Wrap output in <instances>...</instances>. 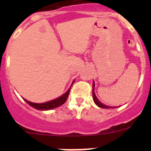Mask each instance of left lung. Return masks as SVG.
Here are the masks:
<instances>
[{
  "mask_svg": "<svg viewBox=\"0 0 151 151\" xmlns=\"http://www.w3.org/2000/svg\"><path fill=\"white\" fill-rule=\"evenodd\" d=\"M94 88H95V83H94V82H93V99L94 102H95V104H96L97 106H99V107H101V108H105V109H109V108L112 109V108H116L117 107V106H106V105H105V104H103L102 103H101V101L98 99V98L96 97V96L95 92H94Z\"/></svg>",
  "mask_w": 151,
  "mask_h": 151,
  "instance_id": "8db88e82",
  "label": "left lung"
}]
</instances>
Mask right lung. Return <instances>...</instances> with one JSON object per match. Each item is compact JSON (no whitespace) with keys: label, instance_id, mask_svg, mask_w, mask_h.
<instances>
[{"label":"right lung","instance_id":"1","mask_svg":"<svg viewBox=\"0 0 151 151\" xmlns=\"http://www.w3.org/2000/svg\"><path fill=\"white\" fill-rule=\"evenodd\" d=\"M74 81H75V80H74V81L72 82L70 88H68V91H67L65 93H63V95L60 96L58 97L57 99H55L51 100V101H47V102L33 103V102H31V101H28V100L25 99H23L25 100V101H26L30 106H31L32 107L35 108V109H39V110L45 111V110H50V109H55V108L61 106L62 104H63L65 102H66L67 98H68V94H69L70 89H71V86H72L73 83H74Z\"/></svg>","mask_w":151,"mask_h":151}]
</instances>
